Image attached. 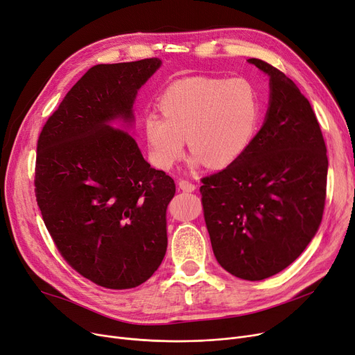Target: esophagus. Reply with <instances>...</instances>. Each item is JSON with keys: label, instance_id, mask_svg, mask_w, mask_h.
<instances>
[{"label": "esophagus", "instance_id": "esophagus-1", "mask_svg": "<svg viewBox=\"0 0 355 355\" xmlns=\"http://www.w3.org/2000/svg\"><path fill=\"white\" fill-rule=\"evenodd\" d=\"M178 186H180V189H181L182 191H187V193H191V191L196 190V186H194V184H193L191 181H189V180H180V181H178Z\"/></svg>", "mask_w": 355, "mask_h": 355}]
</instances>
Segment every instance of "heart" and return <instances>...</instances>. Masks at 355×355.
<instances>
[{"label": "heart", "instance_id": "obj_1", "mask_svg": "<svg viewBox=\"0 0 355 355\" xmlns=\"http://www.w3.org/2000/svg\"><path fill=\"white\" fill-rule=\"evenodd\" d=\"M161 112L142 119L149 159L164 171L184 155L187 142L196 164L226 166L251 144L259 117L254 88L243 80L193 76L168 85L157 100Z\"/></svg>", "mask_w": 355, "mask_h": 355}]
</instances>
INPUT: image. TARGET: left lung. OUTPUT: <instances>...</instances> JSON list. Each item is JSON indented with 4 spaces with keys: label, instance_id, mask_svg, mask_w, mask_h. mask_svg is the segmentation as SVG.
Wrapping results in <instances>:
<instances>
[{
    "label": "left lung",
    "instance_id": "obj_1",
    "mask_svg": "<svg viewBox=\"0 0 355 355\" xmlns=\"http://www.w3.org/2000/svg\"><path fill=\"white\" fill-rule=\"evenodd\" d=\"M270 75L263 128L242 155L202 178L205 222L218 263L242 280L283 271L312 241L327 198V145L312 105L288 76Z\"/></svg>",
    "mask_w": 355,
    "mask_h": 355
}]
</instances>
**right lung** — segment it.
<instances>
[{"label":"right lung","instance_id":"add662e5","mask_svg":"<svg viewBox=\"0 0 355 355\" xmlns=\"http://www.w3.org/2000/svg\"><path fill=\"white\" fill-rule=\"evenodd\" d=\"M159 67L148 58L89 68L37 139L35 193L46 229L67 263L105 288L141 286L166 252L174 180L109 125L133 120L136 92Z\"/></svg>","mask_w":355,"mask_h":355}]
</instances>
